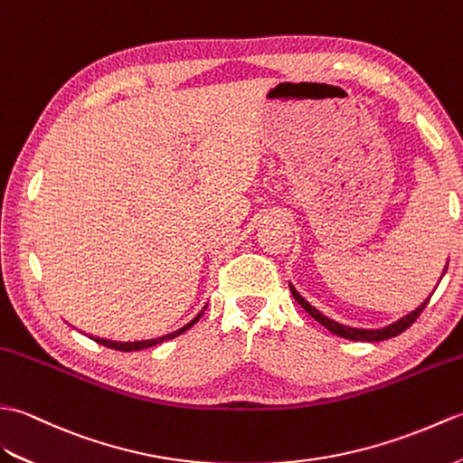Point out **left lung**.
Returning <instances> with one entry per match:
<instances>
[{
	"label": "left lung",
	"mask_w": 463,
	"mask_h": 463,
	"mask_svg": "<svg viewBox=\"0 0 463 463\" xmlns=\"http://www.w3.org/2000/svg\"><path fill=\"white\" fill-rule=\"evenodd\" d=\"M448 269V267H446ZM446 269H444V273H446ZM289 289H291V295H293V299L299 303L303 309L309 313L317 323H321L325 328H328V331H331L333 335H338V336H343V338H348V341H366V343H374V341H386V338H392V336H398L400 333H404L406 328L412 325L416 318L420 317V313H422L424 309H426V305H428V301H430V295L428 299L422 303V305H418L414 311H410L408 315H404L402 318H398L396 323H392V325H388V326H383V328H356V326H348V325H341V323H336V321H333V318H328L326 315H323L321 311L318 309H315V307L309 303V301H305L303 297L297 293V289L295 287L289 283Z\"/></svg>",
	"instance_id": "1"
}]
</instances>
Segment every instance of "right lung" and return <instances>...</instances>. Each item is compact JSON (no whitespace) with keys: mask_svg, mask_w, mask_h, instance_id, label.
<instances>
[{"mask_svg":"<svg viewBox=\"0 0 463 463\" xmlns=\"http://www.w3.org/2000/svg\"><path fill=\"white\" fill-rule=\"evenodd\" d=\"M203 311H205V307L203 309L192 318V321L188 323V325H184L182 328H178V331H174V333H170V335H164V336H158V338H148V341H135V343H117V341H109V338H99V336H92V335H89V338H92V341H97L99 345H102V346H109V348H115V351H122V353H132V351H142V348H150V346H156V345H160V343H164V341H170V338H176L178 335H182V333H186L190 326H194L196 325L198 321H200V317L203 315Z\"/></svg>","mask_w":463,"mask_h":463,"instance_id":"right-lung-1","label":"right lung"}]
</instances>
